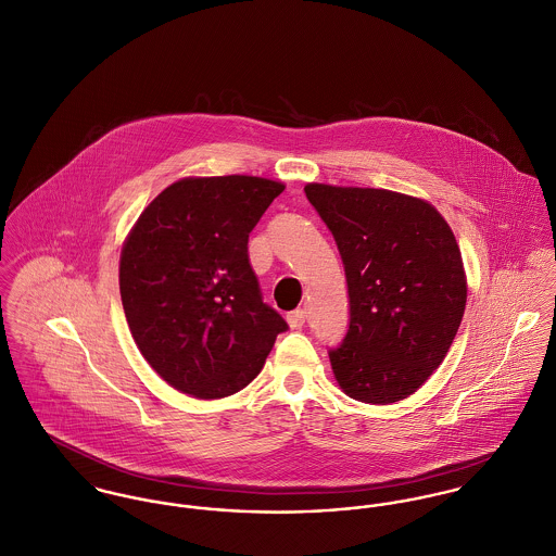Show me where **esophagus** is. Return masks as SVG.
Instances as JSON below:
<instances>
[{
  "instance_id": "34e87169",
  "label": "esophagus",
  "mask_w": 556,
  "mask_h": 556,
  "mask_svg": "<svg viewBox=\"0 0 556 556\" xmlns=\"http://www.w3.org/2000/svg\"><path fill=\"white\" fill-rule=\"evenodd\" d=\"M304 319H306V313L302 308L288 313V324H290L292 330H300L304 326Z\"/></svg>"
}]
</instances>
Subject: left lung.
Returning <instances> with one entry per match:
<instances>
[{"instance_id": "left-lung-1", "label": "left lung", "mask_w": 556, "mask_h": 556, "mask_svg": "<svg viewBox=\"0 0 556 556\" xmlns=\"http://www.w3.org/2000/svg\"><path fill=\"white\" fill-rule=\"evenodd\" d=\"M304 192L339 245L349 290V330L330 349L334 377L357 402H400L442 364L466 311L455 235L408 194L328 184Z\"/></svg>"}]
</instances>
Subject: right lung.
<instances>
[{
	"instance_id": "add662e5",
	"label": "right lung",
	"mask_w": 556,
	"mask_h": 556,
	"mask_svg": "<svg viewBox=\"0 0 556 556\" xmlns=\"http://www.w3.org/2000/svg\"><path fill=\"white\" fill-rule=\"evenodd\" d=\"M286 190L252 175L186 177L135 222L121 299L146 362L181 393L217 400L260 375L286 319L262 302L250 232Z\"/></svg>"
}]
</instances>
